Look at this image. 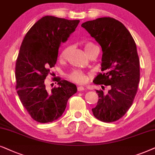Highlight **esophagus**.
Here are the masks:
<instances>
[{"label": "esophagus", "instance_id": "obj_1", "mask_svg": "<svg viewBox=\"0 0 155 155\" xmlns=\"http://www.w3.org/2000/svg\"><path fill=\"white\" fill-rule=\"evenodd\" d=\"M77 89L79 91H83L85 90V88H84V87H82V86H79V87L77 88Z\"/></svg>", "mask_w": 155, "mask_h": 155}]
</instances>
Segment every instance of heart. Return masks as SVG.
I'll return each mask as SVG.
<instances>
[{
    "label": "heart",
    "mask_w": 155,
    "mask_h": 155,
    "mask_svg": "<svg viewBox=\"0 0 155 155\" xmlns=\"http://www.w3.org/2000/svg\"><path fill=\"white\" fill-rule=\"evenodd\" d=\"M84 49L85 50L86 54H88V52L91 50V49L94 48V47H96V45L93 44L91 42H86L84 44ZM69 47H65L64 49H63L62 51H61L60 54V59H64L67 57L68 53H69ZM69 78L71 81L77 84H84L87 80V76L85 75V74L82 73L81 71H74L72 72V73L69 75Z\"/></svg>",
    "instance_id": "heart-1"
}]
</instances>
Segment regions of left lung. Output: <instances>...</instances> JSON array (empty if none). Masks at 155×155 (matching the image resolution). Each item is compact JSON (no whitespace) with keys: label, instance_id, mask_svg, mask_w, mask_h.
<instances>
[{"label":"left lung","instance_id":"left-lung-1","mask_svg":"<svg viewBox=\"0 0 155 155\" xmlns=\"http://www.w3.org/2000/svg\"><path fill=\"white\" fill-rule=\"evenodd\" d=\"M81 27L102 48L104 72L94 78V83L110 86L106 94L96 90L99 98L92 108L93 114L102 122H114L126 113L137 94L140 81L137 47L124 25L113 18H97L84 22Z\"/></svg>","mask_w":155,"mask_h":155}]
</instances>
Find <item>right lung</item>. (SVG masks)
<instances>
[{"label":"right lung","instance_id":"right-lung-1","mask_svg":"<svg viewBox=\"0 0 155 155\" xmlns=\"http://www.w3.org/2000/svg\"><path fill=\"white\" fill-rule=\"evenodd\" d=\"M79 20L42 17L22 40L15 64L16 90L22 106L39 123H51L62 115L69 98L77 91L73 83L54 78L57 87L47 89L45 79L54 67L59 47L75 31Z\"/></svg>","mask_w":155,"mask_h":155}]
</instances>
